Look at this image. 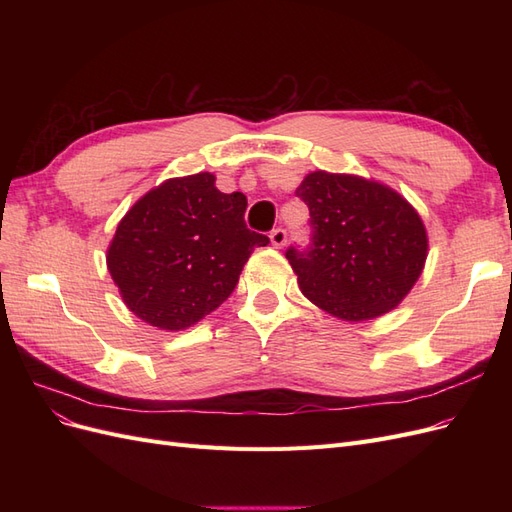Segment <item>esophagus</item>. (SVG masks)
<instances>
[{"label": "esophagus", "instance_id": "34e87169", "mask_svg": "<svg viewBox=\"0 0 512 512\" xmlns=\"http://www.w3.org/2000/svg\"><path fill=\"white\" fill-rule=\"evenodd\" d=\"M269 239H271L273 247H284V245H286L288 235H286V230H284V228H275V230H271Z\"/></svg>", "mask_w": 512, "mask_h": 512}]
</instances>
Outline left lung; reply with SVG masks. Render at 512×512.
<instances>
[{
  "label": "left lung",
  "mask_w": 512,
  "mask_h": 512,
  "mask_svg": "<svg viewBox=\"0 0 512 512\" xmlns=\"http://www.w3.org/2000/svg\"><path fill=\"white\" fill-rule=\"evenodd\" d=\"M312 243L286 258L305 297L335 318L361 322L391 312L416 284L427 230L404 196L378 181L327 170L297 188Z\"/></svg>",
  "instance_id": "left-lung-1"
}]
</instances>
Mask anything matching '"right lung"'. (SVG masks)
<instances>
[{"instance_id":"right-lung-1","label":"right lung","mask_w":512,"mask_h":512,"mask_svg":"<svg viewBox=\"0 0 512 512\" xmlns=\"http://www.w3.org/2000/svg\"><path fill=\"white\" fill-rule=\"evenodd\" d=\"M245 207L247 198L220 192L211 173L168 179L136 200L106 252L130 312L181 331L220 307L254 247L269 243L245 226Z\"/></svg>"}]
</instances>
